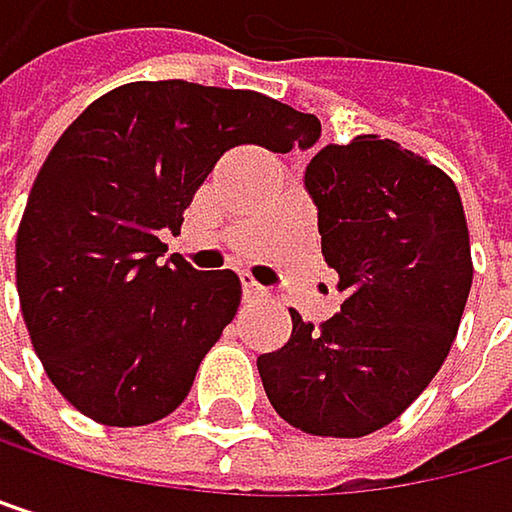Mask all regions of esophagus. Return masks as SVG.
Returning a JSON list of instances; mask_svg holds the SVG:
<instances>
[{"instance_id": "obj_1", "label": "esophagus", "mask_w": 512, "mask_h": 512, "mask_svg": "<svg viewBox=\"0 0 512 512\" xmlns=\"http://www.w3.org/2000/svg\"><path fill=\"white\" fill-rule=\"evenodd\" d=\"M242 291H245V298H248V301L267 298V288H264L261 282H254V276H251V273H245V276H242Z\"/></svg>"}]
</instances>
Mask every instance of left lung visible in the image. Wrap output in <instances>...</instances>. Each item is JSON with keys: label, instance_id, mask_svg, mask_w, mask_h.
Segmentation results:
<instances>
[{"label": "left lung", "instance_id": "obj_1", "mask_svg": "<svg viewBox=\"0 0 512 512\" xmlns=\"http://www.w3.org/2000/svg\"><path fill=\"white\" fill-rule=\"evenodd\" d=\"M341 313L319 328L291 310L285 347L258 356L279 418L313 436H368L442 368L473 282L455 181L378 134L322 147L304 174Z\"/></svg>", "mask_w": 512, "mask_h": 512}]
</instances>
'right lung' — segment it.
<instances>
[{
  "mask_svg": "<svg viewBox=\"0 0 512 512\" xmlns=\"http://www.w3.org/2000/svg\"><path fill=\"white\" fill-rule=\"evenodd\" d=\"M319 131L267 94L184 79L97 97L39 168L14 248L21 313L57 393L107 427L171 415L233 322L242 282L162 261L159 233H181L227 150H307Z\"/></svg>",
  "mask_w": 512,
  "mask_h": 512,
  "instance_id": "1",
  "label": "right lung"
}]
</instances>
